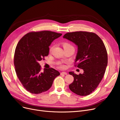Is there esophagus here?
<instances>
[{
    "label": "esophagus",
    "mask_w": 120,
    "mask_h": 120,
    "mask_svg": "<svg viewBox=\"0 0 120 120\" xmlns=\"http://www.w3.org/2000/svg\"><path fill=\"white\" fill-rule=\"evenodd\" d=\"M61 74H64V75H67V73L66 72H61Z\"/></svg>",
    "instance_id": "1"
}]
</instances>
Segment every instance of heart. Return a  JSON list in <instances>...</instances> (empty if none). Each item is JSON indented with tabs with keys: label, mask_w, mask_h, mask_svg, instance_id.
Returning a JSON list of instances; mask_svg holds the SVG:
<instances>
[{
	"label": "heart",
	"mask_w": 120,
	"mask_h": 120,
	"mask_svg": "<svg viewBox=\"0 0 120 120\" xmlns=\"http://www.w3.org/2000/svg\"><path fill=\"white\" fill-rule=\"evenodd\" d=\"M62 45H63V46L64 49V48H67V47H72V46L70 45V44L68 43H67V42H64V43H63L62 44ZM52 49V47L50 48V50H51ZM61 68H63V66H61Z\"/></svg>",
	"instance_id": "b5f03b06"
}]
</instances>
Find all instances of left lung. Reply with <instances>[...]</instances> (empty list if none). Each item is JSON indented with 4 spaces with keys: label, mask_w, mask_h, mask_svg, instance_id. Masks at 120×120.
<instances>
[{
    "label": "left lung",
    "mask_w": 120,
    "mask_h": 120,
    "mask_svg": "<svg viewBox=\"0 0 120 120\" xmlns=\"http://www.w3.org/2000/svg\"><path fill=\"white\" fill-rule=\"evenodd\" d=\"M63 38L77 46L75 63L84 71L83 74L79 75L69 72L74 77L69 88L78 95H89L101 81L108 65V54L104 44L96 34L86 31L68 33Z\"/></svg>",
    "instance_id": "obj_1"
}]
</instances>
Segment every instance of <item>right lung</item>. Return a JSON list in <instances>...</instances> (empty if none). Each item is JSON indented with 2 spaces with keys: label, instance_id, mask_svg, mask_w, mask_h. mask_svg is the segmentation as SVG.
<instances>
[{
  "label": "right lung",
  "instance_id": "obj_1",
  "mask_svg": "<svg viewBox=\"0 0 120 120\" xmlns=\"http://www.w3.org/2000/svg\"><path fill=\"white\" fill-rule=\"evenodd\" d=\"M62 34L48 30L31 32L18 43L14 56L15 72L25 89L30 93L39 94L47 91L60 75L52 68H44L41 71L38 62L48 55L49 46Z\"/></svg>",
  "mask_w": 120,
  "mask_h": 120
}]
</instances>
